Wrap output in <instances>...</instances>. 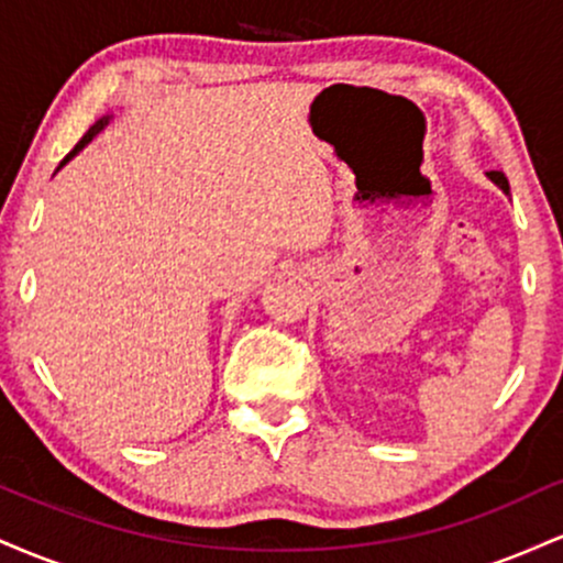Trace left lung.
<instances>
[{
	"instance_id": "obj_1",
	"label": "left lung",
	"mask_w": 563,
	"mask_h": 563,
	"mask_svg": "<svg viewBox=\"0 0 563 563\" xmlns=\"http://www.w3.org/2000/svg\"><path fill=\"white\" fill-rule=\"evenodd\" d=\"M487 177L493 179V183H495L497 187H500V190L506 192V196H508V192H510V187H508V179H506V174H503V172H487Z\"/></svg>"
}]
</instances>
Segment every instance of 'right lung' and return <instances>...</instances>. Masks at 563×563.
<instances>
[{"label":"right lung","mask_w":563,"mask_h":563,"mask_svg":"<svg viewBox=\"0 0 563 563\" xmlns=\"http://www.w3.org/2000/svg\"><path fill=\"white\" fill-rule=\"evenodd\" d=\"M111 119H113V115H102V119H100V121H95V124H92V126H89V132H87V134H84V137L79 140V145H76V147H74V151H70V153H68V156L60 161V166H57V169H63V166H66V164H68V161H70V158H74V156H79V153L84 151V147H87V145H89V142H92V140L97 137V134H100V132H102V129H106L108 124H111Z\"/></svg>","instance_id":"1"}]
</instances>
